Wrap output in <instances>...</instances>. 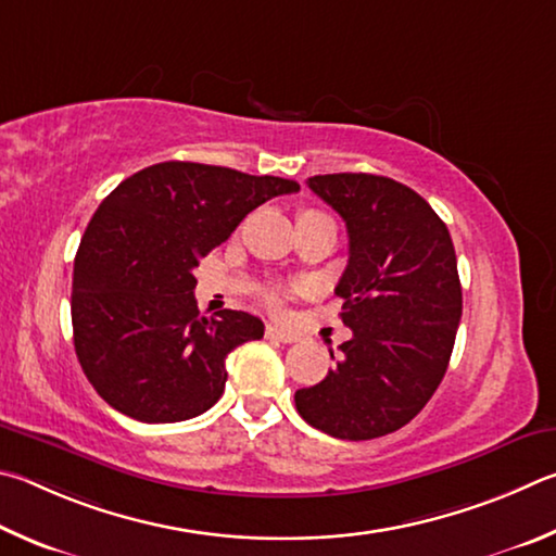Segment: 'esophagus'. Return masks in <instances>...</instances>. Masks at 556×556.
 I'll return each mask as SVG.
<instances>
[{
    "label": "esophagus",
    "mask_w": 556,
    "mask_h": 556,
    "mask_svg": "<svg viewBox=\"0 0 556 556\" xmlns=\"http://www.w3.org/2000/svg\"><path fill=\"white\" fill-rule=\"evenodd\" d=\"M266 337L276 339V342H283V344L298 342V334L295 332H290V329H283V327H278V325H268L266 327Z\"/></svg>",
    "instance_id": "esophagus-1"
}]
</instances>
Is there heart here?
<instances>
[{
    "mask_svg": "<svg viewBox=\"0 0 556 556\" xmlns=\"http://www.w3.org/2000/svg\"><path fill=\"white\" fill-rule=\"evenodd\" d=\"M303 214H323V212H315V210H307V212H303ZM268 300H270V303H278V300H280V293H270V295H268Z\"/></svg>",
    "mask_w": 556,
    "mask_h": 556,
    "instance_id": "1",
    "label": "heart"
}]
</instances>
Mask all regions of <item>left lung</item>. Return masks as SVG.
<instances>
[{
  "instance_id": "obj_1",
  "label": "left lung",
  "mask_w": 556,
  "mask_h": 556,
  "mask_svg": "<svg viewBox=\"0 0 556 556\" xmlns=\"http://www.w3.org/2000/svg\"><path fill=\"white\" fill-rule=\"evenodd\" d=\"M307 185L346 222L349 263L334 293L352 339L325 381L300 388L295 407L337 440H376L410 422L450 366L462 319L454 243L403 182L332 173Z\"/></svg>"
}]
</instances>
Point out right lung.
I'll return each instance as SVG.
<instances>
[{
	"label": "right lung",
	"mask_w": 556,
	"mask_h": 556,
	"mask_svg": "<svg viewBox=\"0 0 556 556\" xmlns=\"http://www.w3.org/2000/svg\"><path fill=\"white\" fill-rule=\"evenodd\" d=\"M295 180L165 161L106 194L73 268V342L104 403L139 422H180L219 401L227 354L263 337L239 309L204 317L192 270L239 222Z\"/></svg>",
	"instance_id": "right-lung-1"
}]
</instances>
